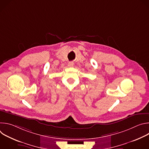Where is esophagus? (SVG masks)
Returning a JSON list of instances; mask_svg holds the SVG:
<instances>
[{"mask_svg": "<svg viewBox=\"0 0 149 149\" xmlns=\"http://www.w3.org/2000/svg\"><path fill=\"white\" fill-rule=\"evenodd\" d=\"M68 67H73L74 63H73L72 62H68Z\"/></svg>", "mask_w": 149, "mask_h": 149, "instance_id": "34e87169", "label": "esophagus"}]
</instances>
